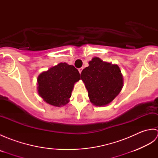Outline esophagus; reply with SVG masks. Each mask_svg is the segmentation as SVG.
Listing matches in <instances>:
<instances>
[{"label":"esophagus","instance_id":"34e87169","mask_svg":"<svg viewBox=\"0 0 158 158\" xmlns=\"http://www.w3.org/2000/svg\"><path fill=\"white\" fill-rule=\"evenodd\" d=\"M82 70H83V68H80V69H79V73H80V74L81 73Z\"/></svg>","mask_w":158,"mask_h":158}]
</instances>
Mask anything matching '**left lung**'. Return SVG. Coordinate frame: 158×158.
<instances>
[{"label": "left lung", "mask_w": 158, "mask_h": 158, "mask_svg": "<svg viewBox=\"0 0 158 158\" xmlns=\"http://www.w3.org/2000/svg\"><path fill=\"white\" fill-rule=\"evenodd\" d=\"M81 78L88 92L90 102L95 106L109 105L123 88V76L119 67L103 62L98 57L89 62V66L82 70Z\"/></svg>", "instance_id": "8db88e82"}]
</instances>
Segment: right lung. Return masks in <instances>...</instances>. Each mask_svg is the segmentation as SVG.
<instances>
[{
    "mask_svg": "<svg viewBox=\"0 0 158 158\" xmlns=\"http://www.w3.org/2000/svg\"><path fill=\"white\" fill-rule=\"evenodd\" d=\"M80 79V74L75 66L59 63L39 75V94L49 105L64 106L69 102L74 84Z\"/></svg>",
    "mask_w": 158,
    "mask_h": 158,
    "instance_id": "1",
    "label": "right lung"
}]
</instances>
